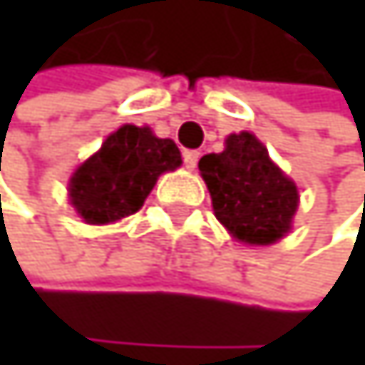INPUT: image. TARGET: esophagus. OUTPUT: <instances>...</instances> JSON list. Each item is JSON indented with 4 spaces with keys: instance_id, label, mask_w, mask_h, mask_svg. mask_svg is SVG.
Returning <instances> with one entry per match:
<instances>
[{
    "instance_id": "obj_1",
    "label": "esophagus",
    "mask_w": 365,
    "mask_h": 365,
    "mask_svg": "<svg viewBox=\"0 0 365 365\" xmlns=\"http://www.w3.org/2000/svg\"><path fill=\"white\" fill-rule=\"evenodd\" d=\"M197 162H199V150H195V148H186L184 150V164H186V168H195L197 166Z\"/></svg>"
}]
</instances>
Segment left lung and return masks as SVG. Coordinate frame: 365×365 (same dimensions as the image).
Returning <instances> with one entry per match:
<instances>
[{
  "label": "left lung",
  "instance_id": "8db88e82",
  "mask_svg": "<svg viewBox=\"0 0 365 365\" xmlns=\"http://www.w3.org/2000/svg\"><path fill=\"white\" fill-rule=\"evenodd\" d=\"M199 170L217 219L234 238L269 245L289 232L298 207V188L252 133L230 135L223 153L199 160Z\"/></svg>",
  "mask_w": 365,
  "mask_h": 365
}]
</instances>
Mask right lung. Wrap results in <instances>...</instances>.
Listing matches in <instances>:
<instances>
[{"label": "right lung", "mask_w": 365, "mask_h": 365, "mask_svg": "<svg viewBox=\"0 0 365 365\" xmlns=\"http://www.w3.org/2000/svg\"><path fill=\"white\" fill-rule=\"evenodd\" d=\"M179 164L181 153L173 140L124 124L74 173L69 199L87 223H111L138 212L158 177Z\"/></svg>", "instance_id": "right-lung-1"}]
</instances>
